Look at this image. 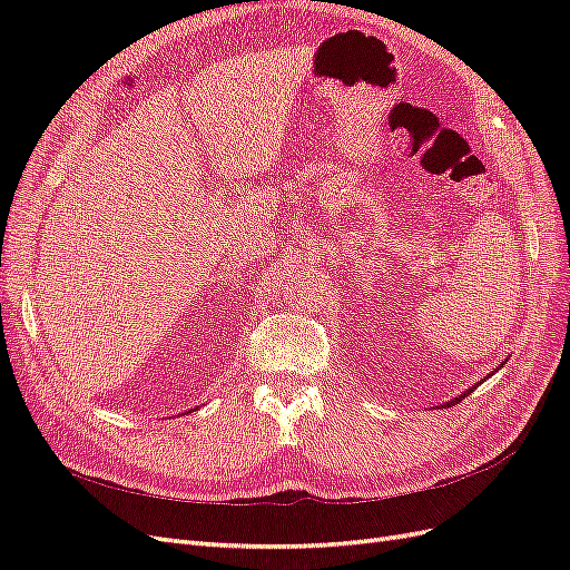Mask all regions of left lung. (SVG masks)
<instances>
[{
  "label": "left lung",
  "instance_id": "left-lung-1",
  "mask_svg": "<svg viewBox=\"0 0 570 570\" xmlns=\"http://www.w3.org/2000/svg\"><path fill=\"white\" fill-rule=\"evenodd\" d=\"M504 364H507V361H502V364H499V368H502ZM499 368H494V371H499ZM490 375H492V373H490ZM490 375H488V377H490ZM473 390H475V385H473V387H469V390H465V392H461L459 396H454V400H450V402H444L442 406H454V404H459V402H461V400H465V396H469V394H471Z\"/></svg>",
  "mask_w": 570,
  "mask_h": 570
}]
</instances>
